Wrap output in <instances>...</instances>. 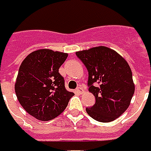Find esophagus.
I'll return each mask as SVG.
<instances>
[{"label": "esophagus", "mask_w": 151, "mask_h": 151, "mask_svg": "<svg viewBox=\"0 0 151 151\" xmlns=\"http://www.w3.org/2000/svg\"><path fill=\"white\" fill-rule=\"evenodd\" d=\"M76 92H77L78 93H80V94H82L83 93H84V88L82 87H79L76 88Z\"/></svg>", "instance_id": "34e87169"}]
</instances>
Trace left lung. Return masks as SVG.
<instances>
[{
    "mask_svg": "<svg viewBox=\"0 0 151 151\" xmlns=\"http://www.w3.org/2000/svg\"><path fill=\"white\" fill-rule=\"evenodd\" d=\"M76 54L87 68L88 91L96 98L95 104L86 108L88 115L102 123L115 120L128 109L134 94L129 65L117 52L105 46Z\"/></svg>",
    "mask_w": 151,
    "mask_h": 151,
    "instance_id": "obj_1",
    "label": "left lung"
}]
</instances>
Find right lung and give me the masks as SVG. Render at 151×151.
<instances>
[{
	"label": "right lung",
	"mask_w": 151,
	"mask_h": 151,
	"mask_svg": "<svg viewBox=\"0 0 151 151\" xmlns=\"http://www.w3.org/2000/svg\"><path fill=\"white\" fill-rule=\"evenodd\" d=\"M68 54L51 50L31 53L19 67L14 85L19 103L39 120H51L63 113L74 93L65 88L58 72Z\"/></svg>",
	"instance_id": "add662e5"
}]
</instances>
